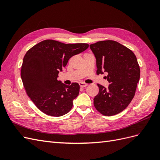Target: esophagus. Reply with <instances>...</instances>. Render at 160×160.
Masks as SVG:
<instances>
[{
    "label": "esophagus",
    "mask_w": 160,
    "mask_h": 160,
    "mask_svg": "<svg viewBox=\"0 0 160 160\" xmlns=\"http://www.w3.org/2000/svg\"><path fill=\"white\" fill-rule=\"evenodd\" d=\"M79 85H80L81 88H85V87L88 86V84L85 83H83V82H80V83H79Z\"/></svg>",
    "instance_id": "obj_1"
}]
</instances>
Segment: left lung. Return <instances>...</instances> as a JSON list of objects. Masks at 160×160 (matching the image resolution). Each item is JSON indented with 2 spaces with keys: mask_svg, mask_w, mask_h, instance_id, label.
<instances>
[{
  "mask_svg": "<svg viewBox=\"0 0 160 160\" xmlns=\"http://www.w3.org/2000/svg\"><path fill=\"white\" fill-rule=\"evenodd\" d=\"M96 58L97 74H108V88L101 85L93 99L96 109L111 116L126 108L135 95L140 77V69L134 53L115 41H101L90 45Z\"/></svg>",
  "mask_w": 160,
  "mask_h": 160,
  "instance_id": "left-lung-1",
  "label": "left lung"
}]
</instances>
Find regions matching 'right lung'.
Wrapping results in <instances>:
<instances>
[{"instance_id":"1","label":"right lung","mask_w":160,"mask_h":160,"mask_svg":"<svg viewBox=\"0 0 160 160\" xmlns=\"http://www.w3.org/2000/svg\"><path fill=\"white\" fill-rule=\"evenodd\" d=\"M88 47L87 43L65 44L49 39L27 52L21 67V79L27 94L42 113L60 117L71 109L72 101L79 93V85H66L57 80L58 75L71 57Z\"/></svg>"}]
</instances>
